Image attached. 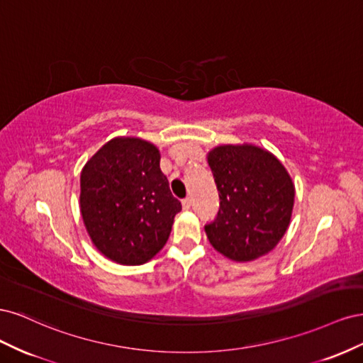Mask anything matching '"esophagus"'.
<instances>
[{"label":"esophagus","mask_w":363,"mask_h":363,"mask_svg":"<svg viewBox=\"0 0 363 363\" xmlns=\"http://www.w3.org/2000/svg\"><path fill=\"white\" fill-rule=\"evenodd\" d=\"M182 204H183L184 211H188V208H191V206H192V201H191V199H184V200L182 201Z\"/></svg>","instance_id":"esophagus-1"}]
</instances>
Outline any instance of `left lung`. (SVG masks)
<instances>
[{"instance_id": "1", "label": "left lung", "mask_w": 363, "mask_h": 363, "mask_svg": "<svg viewBox=\"0 0 363 363\" xmlns=\"http://www.w3.org/2000/svg\"><path fill=\"white\" fill-rule=\"evenodd\" d=\"M219 211L204 227L208 242L233 262H251L277 247L291 224L295 186L283 163L252 144L207 152Z\"/></svg>"}]
</instances>
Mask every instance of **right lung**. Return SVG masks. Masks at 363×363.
I'll return each instance as SVG.
<instances>
[{"label":"right lung","mask_w":363,"mask_h":363,"mask_svg":"<svg viewBox=\"0 0 363 363\" xmlns=\"http://www.w3.org/2000/svg\"><path fill=\"white\" fill-rule=\"evenodd\" d=\"M180 211L160 171V151L145 139L113 138L82 169L86 232L95 248L119 265H142L155 257Z\"/></svg>","instance_id":"1"}]
</instances>
